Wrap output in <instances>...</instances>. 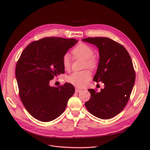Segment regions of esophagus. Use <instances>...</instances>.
<instances>
[{"label":"esophagus","mask_w":150,"mask_h":150,"mask_svg":"<svg viewBox=\"0 0 150 150\" xmlns=\"http://www.w3.org/2000/svg\"><path fill=\"white\" fill-rule=\"evenodd\" d=\"M81 91V89H78V88H75V92L76 93H79Z\"/></svg>","instance_id":"1"}]
</instances>
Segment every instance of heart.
<instances>
[{
    "label": "heart",
    "instance_id": "b5f03b06",
    "mask_svg": "<svg viewBox=\"0 0 150 150\" xmlns=\"http://www.w3.org/2000/svg\"><path fill=\"white\" fill-rule=\"evenodd\" d=\"M73 53L76 57L84 59V68H89L90 69H95L98 64L96 58L93 56L94 50L89 45L81 43L76 46L73 50ZM71 57L66 53L62 57V64L64 69L69 70L71 67ZM92 76L91 73L88 69H85L79 72H74L67 76L68 82L78 88H83L88 84Z\"/></svg>",
    "mask_w": 150,
    "mask_h": 150
}]
</instances>
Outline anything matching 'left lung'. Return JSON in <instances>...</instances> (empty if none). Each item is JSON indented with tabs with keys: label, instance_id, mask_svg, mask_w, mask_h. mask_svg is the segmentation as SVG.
Masks as SVG:
<instances>
[{
	"label": "left lung",
	"instance_id": "8db88e82",
	"mask_svg": "<svg viewBox=\"0 0 150 150\" xmlns=\"http://www.w3.org/2000/svg\"><path fill=\"white\" fill-rule=\"evenodd\" d=\"M82 41L98 48L99 62L93 80L105 84L100 92L88 89L91 98L85 106L99 119H111L122 111L129 99L136 79L132 59L122 44L110 38H87Z\"/></svg>",
	"mask_w": 150,
	"mask_h": 150
}]
</instances>
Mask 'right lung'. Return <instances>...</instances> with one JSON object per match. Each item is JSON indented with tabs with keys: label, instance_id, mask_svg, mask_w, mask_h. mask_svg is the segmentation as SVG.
Listing matches in <instances>:
<instances>
[{
	"label": "right lung",
	"instance_id": "obj_1",
	"mask_svg": "<svg viewBox=\"0 0 150 150\" xmlns=\"http://www.w3.org/2000/svg\"><path fill=\"white\" fill-rule=\"evenodd\" d=\"M78 42L76 39L47 37L31 42L16 66V77L22 104L28 113L44 122L54 120L75 92L70 83L51 87L50 80L65 72L62 57Z\"/></svg>",
	"mask_w": 150,
	"mask_h": 150
}]
</instances>
